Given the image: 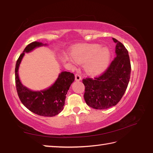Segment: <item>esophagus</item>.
I'll return each instance as SVG.
<instances>
[{
  "mask_svg": "<svg viewBox=\"0 0 153 153\" xmlns=\"http://www.w3.org/2000/svg\"><path fill=\"white\" fill-rule=\"evenodd\" d=\"M75 80L76 81H80L81 80V76L79 75V74H75Z\"/></svg>",
  "mask_w": 153,
  "mask_h": 153,
  "instance_id": "34e87169",
  "label": "esophagus"
}]
</instances>
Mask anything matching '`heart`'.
Instances as JSON below:
<instances>
[{
	"label": "heart",
	"instance_id": "obj_1",
	"mask_svg": "<svg viewBox=\"0 0 153 153\" xmlns=\"http://www.w3.org/2000/svg\"><path fill=\"white\" fill-rule=\"evenodd\" d=\"M71 63L85 64L84 69L90 76H97L106 69L111 59L108 47L100 44H85L77 47L72 52V57H67Z\"/></svg>",
	"mask_w": 153,
	"mask_h": 153
}]
</instances>
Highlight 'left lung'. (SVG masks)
<instances>
[{
  "instance_id": "obj_1",
  "label": "left lung",
  "mask_w": 153,
  "mask_h": 153,
  "mask_svg": "<svg viewBox=\"0 0 153 153\" xmlns=\"http://www.w3.org/2000/svg\"><path fill=\"white\" fill-rule=\"evenodd\" d=\"M116 43V57L106 71L94 79L82 80L85 86L84 98L86 104L96 110H104L116 105L123 97L131 76L129 56L125 46L113 38Z\"/></svg>"
}]
</instances>
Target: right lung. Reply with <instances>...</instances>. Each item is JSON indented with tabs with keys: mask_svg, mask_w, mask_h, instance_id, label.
<instances>
[{
	"mask_svg": "<svg viewBox=\"0 0 153 153\" xmlns=\"http://www.w3.org/2000/svg\"><path fill=\"white\" fill-rule=\"evenodd\" d=\"M42 42H33L24 49L16 61L15 67V81L18 95L22 103L30 111L42 116L53 117L63 110L66 94L74 80V75L67 71H62L51 86L41 90H32L22 85L20 80L18 69L25 53L32 51L42 46Z\"/></svg>",
	"mask_w": 153,
	"mask_h": 153,
	"instance_id": "1",
	"label": "right lung"
}]
</instances>
